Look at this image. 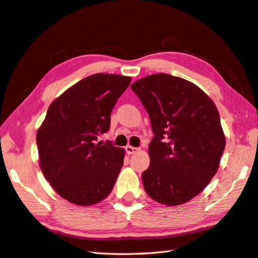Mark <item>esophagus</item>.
Instances as JSON below:
<instances>
[{"instance_id": "34e87169", "label": "esophagus", "mask_w": 258, "mask_h": 258, "mask_svg": "<svg viewBox=\"0 0 258 258\" xmlns=\"http://www.w3.org/2000/svg\"><path fill=\"white\" fill-rule=\"evenodd\" d=\"M125 150H126V153H127L128 155H131V154H135V153H138L139 151H140V149L139 147H134V146H131V145H127L125 147Z\"/></svg>"}]
</instances>
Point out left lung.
<instances>
[{"label": "left lung", "instance_id": "obj_1", "mask_svg": "<svg viewBox=\"0 0 258 258\" xmlns=\"http://www.w3.org/2000/svg\"><path fill=\"white\" fill-rule=\"evenodd\" d=\"M131 89L149 113L154 133L150 166L142 174L144 189L160 204H184L220 167L226 142L217 107L194 83L165 73L145 76Z\"/></svg>", "mask_w": 258, "mask_h": 258}]
</instances>
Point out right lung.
Returning <instances> with one entry per match:
<instances>
[{
  "label": "right lung",
  "instance_id": "right-lung-1",
  "mask_svg": "<svg viewBox=\"0 0 258 258\" xmlns=\"http://www.w3.org/2000/svg\"><path fill=\"white\" fill-rule=\"evenodd\" d=\"M132 79L97 73L71 86L48 106L36 133L38 161L47 182L64 200L94 205L111 193L125 150L97 142Z\"/></svg>",
  "mask_w": 258,
  "mask_h": 258
}]
</instances>
